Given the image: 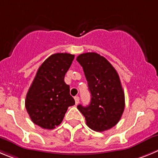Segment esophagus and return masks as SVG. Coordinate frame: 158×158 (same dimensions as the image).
Listing matches in <instances>:
<instances>
[{
    "label": "esophagus",
    "instance_id": "1",
    "mask_svg": "<svg viewBox=\"0 0 158 158\" xmlns=\"http://www.w3.org/2000/svg\"><path fill=\"white\" fill-rule=\"evenodd\" d=\"M75 101H76V105H77V104H79V97H78V96L75 97Z\"/></svg>",
    "mask_w": 158,
    "mask_h": 158
}]
</instances>
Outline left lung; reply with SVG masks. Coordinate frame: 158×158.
<instances>
[{"mask_svg":"<svg viewBox=\"0 0 158 158\" xmlns=\"http://www.w3.org/2000/svg\"><path fill=\"white\" fill-rule=\"evenodd\" d=\"M83 69L91 94L86 107L77 106L86 125L96 132L114 126L125 109V94L118 74L105 57L94 52L84 53L76 58Z\"/></svg>","mask_w":158,"mask_h":158,"instance_id":"left-lung-1","label":"left lung"}]
</instances>
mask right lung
Listing matches in <instances>:
<instances>
[{
  "label": "right lung",
  "instance_id": "add662e5",
  "mask_svg": "<svg viewBox=\"0 0 158 158\" xmlns=\"http://www.w3.org/2000/svg\"><path fill=\"white\" fill-rule=\"evenodd\" d=\"M75 55L52 54L36 72L26 97V108L32 122L43 129H53L61 123L68 107L74 105L64 76Z\"/></svg>",
  "mask_w": 158,
  "mask_h": 158
}]
</instances>
